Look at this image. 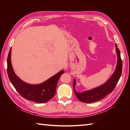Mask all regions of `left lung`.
I'll return each instance as SVG.
<instances>
[{
    "mask_svg": "<svg viewBox=\"0 0 130 130\" xmlns=\"http://www.w3.org/2000/svg\"><path fill=\"white\" fill-rule=\"evenodd\" d=\"M116 48L118 57L116 68L111 77L105 84L92 89L85 90L84 92L78 93L75 89V86L76 85V80L75 79H74V91L78 99L81 102L85 103H92L99 101L103 99L108 94L111 93L115 89L121 76L122 68H123V63H122V60L120 57V53L119 49L117 48V44H116Z\"/></svg>",
    "mask_w": 130,
    "mask_h": 130,
    "instance_id": "obj_1",
    "label": "left lung"
}]
</instances>
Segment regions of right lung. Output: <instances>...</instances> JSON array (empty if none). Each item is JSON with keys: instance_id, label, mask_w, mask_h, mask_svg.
<instances>
[{"instance_id": "1", "label": "right lung", "mask_w": 130, "mask_h": 130, "mask_svg": "<svg viewBox=\"0 0 130 130\" xmlns=\"http://www.w3.org/2000/svg\"><path fill=\"white\" fill-rule=\"evenodd\" d=\"M11 48L7 60V74L10 81L20 95L25 99L37 103H44L52 99L55 94L59 78L64 73L61 70L40 84L32 85L22 81L15 74L11 61Z\"/></svg>"}]
</instances>
